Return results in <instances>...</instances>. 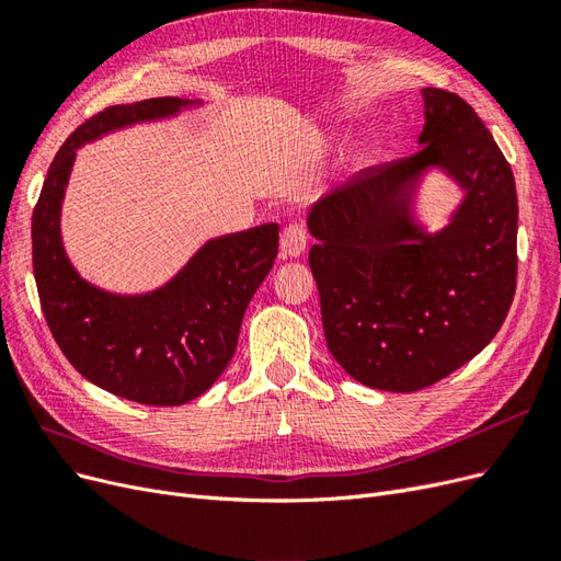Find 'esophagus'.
<instances>
[{"mask_svg":"<svg viewBox=\"0 0 561 561\" xmlns=\"http://www.w3.org/2000/svg\"><path fill=\"white\" fill-rule=\"evenodd\" d=\"M304 250H307V229L297 222L287 225L280 233V257L295 260Z\"/></svg>","mask_w":561,"mask_h":561,"instance_id":"obj_1","label":"esophagus"}]
</instances>
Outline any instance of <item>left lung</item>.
<instances>
[{"instance_id": "obj_1", "label": "left lung", "mask_w": 561, "mask_h": 561, "mask_svg": "<svg viewBox=\"0 0 561 561\" xmlns=\"http://www.w3.org/2000/svg\"><path fill=\"white\" fill-rule=\"evenodd\" d=\"M412 157L367 171L309 210V264L334 360L369 388L414 393L472 360L501 330L517 283L511 163L456 93L423 89ZM433 170L462 190L448 225L415 217Z\"/></svg>"}]
</instances>
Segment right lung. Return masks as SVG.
I'll return each instance as SVG.
<instances>
[{
  "label": "right lung",
  "mask_w": 561,
  "mask_h": 561,
  "mask_svg": "<svg viewBox=\"0 0 561 561\" xmlns=\"http://www.w3.org/2000/svg\"><path fill=\"white\" fill-rule=\"evenodd\" d=\"M198 105L149 98L91 116L58 149L32 213V266L50 334L81 377L140 404L190 402L227 369L248 304L274 266L278 225L219 236L157 290L118 295L89 283L67 257L62 198L79 147Z\"/></svg>",
  "instance_id": "add662e5"
}]
</instances>
